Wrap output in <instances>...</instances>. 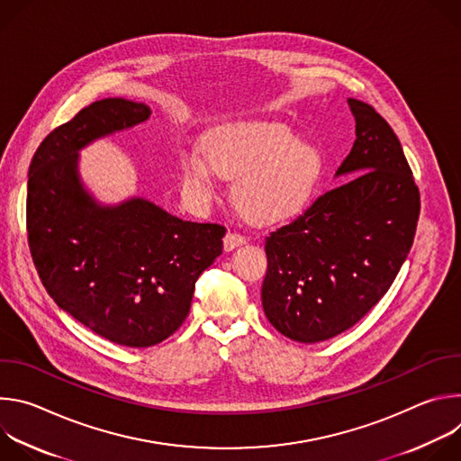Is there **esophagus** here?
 I'll return each instance as SVG.
<instances>
[{
	"instance_id": "34e87169",
	"label": "esophagus",
	"mask_w": 461,
	"mask_h": 461,
	"mask_svg": "<svg viewBox=\"0 0 461 461\" xmlns=\"http://www.w3.org/2000/svg\"><path fill=\"white\" fill-rule=\"evenodd\" d=\"M244 242H246V237H244V235H240V233H237V231H228L226 237H224V249H226V251H231V249H235L237 246H240V244H244Z\"/></svg>"
}]
</instances>
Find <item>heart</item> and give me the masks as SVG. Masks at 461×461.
<instances>
[{
  "label": "heart",
  "mask_w": 461,
  "mask_h": 461,
  "mask_svg": "<svg viewBox=\"0 0 461 461\" xmlns=\"http://www.w3.org/2000/svg\"><path fill=\"white\" fill-rule=\"evenodd\" d=\"M204 155L212 170L233 185L237 210L255 224H279L297 217L312 201L322 173L315 148L297 142L290 129L244 122L219 127L206 137ZM196 153L180 157L178 180L191 199L206 203L213 174Z\"/></svg>",
  "instance_id": "b5f03b06"
}]
</instances>
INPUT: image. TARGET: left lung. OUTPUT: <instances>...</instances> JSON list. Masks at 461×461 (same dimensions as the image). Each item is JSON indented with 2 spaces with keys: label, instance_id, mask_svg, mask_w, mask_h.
<instances>
[{
  "label": "left lung",
  "instance_id": "left-lung-1",
  "mask_svg": "<svg viewBox=\"0 0 461 461\" xmlns=\"http://www.w3.org/2000/svg\"><path fill=\"white\" fill-rule=\"evenodd\" d=\"M356 142L326 191L295 221L267 237L262 308L283 336L330 339L388 292L405 262L420 217V189L386 120L348 98Z\"/></svg>",
  "mask_w": 461,
  "mask_h": 461
}]
</instances>
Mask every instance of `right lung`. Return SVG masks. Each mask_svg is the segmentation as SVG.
Masks as SVG:
<instances>
[{"label":"right lung","mask_w":461,"mask_h":461,"mask_svg":"<svg viewBox=\"0 0 461 461\" xmlns=\"http://www.w3.org/2000/svg\"><path fill=\"white\" fill-rule=\"evenodd\" d=\"M149 114L123 98L93 102L45 137L27 187V239L47 294L95 334L131 348L178 330L226 235L221 224L182 221L144 199L100 206L84 189L78 151Z\"/></svg>","instance_id":"1"}]
</instances>
